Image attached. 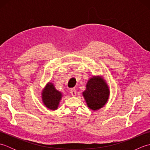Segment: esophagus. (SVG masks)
Returning <instances> with one entry per match:
<instances>
[{
	"mask_svg": "<svg viewBox=\"0 0 150 150\" xmlns=\"http://www.w3.org/2000/svg\"><path fill=\"white\" fill-rule=\"evenodd\" d=\"M70 93L72 95V96H76V93H77V91L75 88H71V90H70Z\"/></svg>",
	"mask_w": 150,
	"mask_h": 150,
	"instance_id": "34e87169",
	"label": "esophagus"
}]
</instances>
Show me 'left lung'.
Listing matches in <instances>:
<instances>
[{
  "label": "left lung",
  "instance_id": "left-lung-1",
  "mask_svg": "<svg viewBox=\"0 0 150 150\" xmlns=\"http://www.w3.org/2000/svg\"><path fill=\"white\" fill-rule=\"evenodd\" d=\"M82 95L90 109L96 111L104 106L110 96V89L106 81L100 76L89 79Z\"/></svg>",
  "mask_w": 150,
  "mask_h": 150
}]
</instances>
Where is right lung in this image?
Returning a JSON list of instances; mask_svg holds the SVG:
<instances>
[{
	"label": "right lung",
	"mask_w": 150,
	"mask_h": 150,
	"mask_svg": "<svg viewBox=\"0 0 150 150\" xmlns=\"http://www.w3.org/2000/svg\"><path fill=\"white\" fill-rule=\"evenodd\" d=\"M41 95L44 106L53 111L58 108L60 101L62 97V93L56 90L53 83L50 82L43 89Z\"/></svg>",
	"instance_id": "add662e5"
}]
</instances>
